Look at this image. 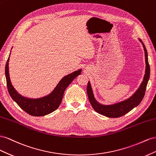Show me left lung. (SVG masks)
Masks as SVG:
<instances>
[{"label": "left lung", "instance_id": "1", "mask_svg": "<svg viewBox=\"0 0 156 156\" xmlns=\"http://www.w3.org/2000/svg\"><path fill=\"white\" fill-rule=\"evenodd\" d=\"M139 41L142 43V46L144 48V55H145V62H146V69L145 74L144 76L143 80H142L139 87L133 94L128 99L122 101L121 102L114 103L112 105H105L99 103L93 95L92 87L90 82L89 81L87 86V93L89 101L92 106L93 108L100 114L105 115L108 118H119L125 115L131 111L133 108L139 105L144 96L145 91L147 86L148 82L150 78V69L148 63V52L146 50L144 44L139 39Z\"/></svg>", "mask_w": 156, "mask_h": 156}]
</instances>
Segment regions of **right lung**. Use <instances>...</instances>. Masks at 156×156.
Wrapping results in <instances>:
<instances>
[{
  "instance_id": "1",
  "label": "right lung",
  "mask_w": 156,
  "mask_h": 156,
  "mask_svg": "<svg viewBox=\"0 0 156 156\" xmlns=\"http://www.w3.org/2000/svg\"><path fill=\"white\" fill-rule=\"evenodd\" d=\"M10 55L5 66V76L9 94L22 110L33 116H43L53 112L58 108L63 99L66 88L76 77L81 74L82 72V69H79L65 76L49 95L37 99H30L20 95L12 86L9 75L8 64Z\"/></svg>"
}]
</instances>
